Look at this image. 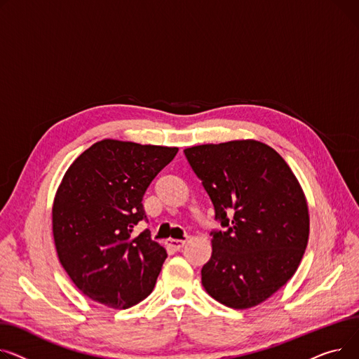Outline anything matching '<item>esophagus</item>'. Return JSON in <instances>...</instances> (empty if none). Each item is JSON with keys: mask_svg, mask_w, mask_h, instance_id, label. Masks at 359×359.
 Here are the masks:
<instances>
[{"mask_svg": "<svg viewBox=\"0 0 359 359\" xmlns=\"http://www.w3.org/2000/svg\"><path fill=\"white\" fill-rule=\"evenodd\" d=\"M185 241H180V239H168L166 241V246L171 248L172 250H180L181 248H184Z\"/></svg>", "mask_w": 359, "mask_h": 359, "instance_id": "esophagus-1", "label": "esophagus"}]
</instances>
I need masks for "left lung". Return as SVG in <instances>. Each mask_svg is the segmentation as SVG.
<instances>
[{"instance_id":"8db88e82","label":"left lung","mask_w":359,"mask_h":359,"mask_svg":"<svg viewBox=\"0 0 359 359\" xmlns=\"http://www.w3.org/2000/svg\"><path fill=\"white\" fill-rule=\"evenodd\" d=\"M185 158L224 230L212 231L205 291L231 309H250L297 271L309 242V207L291 168L271 146L231 140L187 147Z\"/></svg>"}]
</instances>
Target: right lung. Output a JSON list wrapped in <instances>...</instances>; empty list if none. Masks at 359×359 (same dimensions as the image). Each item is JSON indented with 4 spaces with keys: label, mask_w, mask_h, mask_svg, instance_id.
<instances>
[{
    "label": "right lung",
    "mask_w": 359,
    "mask_h": 359,
    "mask_svg": "<svg viewBox=\"0 0 359 359\" xmlns=\"http://www.w3.org/2000/svg\"><path fill=\"white\" fill-rule=\"evenodd\" d=\"M178 147L104 139L68 168L52 207L59 262L79 291L111 309H129L152 292L166 250L147 230L144 191Z\"/></svg>",
    "instance_id": "right-lung-1"
}]
</instances>
